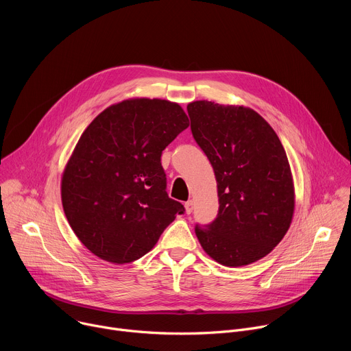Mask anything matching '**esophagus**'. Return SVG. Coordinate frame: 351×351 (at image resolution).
Instances as JSON below:
<instances>
[{
  "label": "esophagus",
  "instance_id": "34e87169",
  "mask_svg": "<svg viewBox=\"0 0 351 351\" xmlns=\"http://www.w3.org/2000/svg\"><path fill=\"white\" fill-rule=\"evenodd\" d=\"M193 207H194V204H193L191 199H189V202L184 203V210H186V214H187V215L193 213Z\"/></svg>",
  "mask_w": 351,
  "mask_h": 351
}]
</instances>
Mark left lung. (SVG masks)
I'll return each mask as SVG.
<instances>
[{"label":"left lung","mask_w":351,"mask_h":351,"mask_svg":"<svg viewBox=\"0 0 351 351\" xmlns=\"http://www.w3.org/2000/svg\"><path fill=\"white\" fill-rule=\"evenodd\" d=\"M191 133L217 179L219 211L195 225L204 252L225 267L253 264L279 244L294 213V184L285 148L254 110L193 101Z\"/></svg>","instance_id":"obj_1"}]
</instances>
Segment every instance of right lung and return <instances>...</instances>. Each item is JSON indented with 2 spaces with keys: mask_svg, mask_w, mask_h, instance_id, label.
I'll list each match as a JSON object with an SVG mask.
<instances>
[{
  "mask_svg": "<svg viewBox=\"0 0 351 351\" xmlns=\"http://www.w3.org/2000/svg\"><path fill=\"white\" fill-rule=\"evenodd\" d=\"M187 126L179 104L143 97L106 108L86 128L65 165L61 198L72 230L94 256L136 261L184 213L167 194L161 154Z\"/></svg>",
  "mask_w": 351,
  "mask_h": 351,
  "instance_id": "1",
  "label": "right lung"
}]
</instances>
